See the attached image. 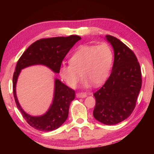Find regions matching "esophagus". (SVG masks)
Masks as SVG:
<instances>
[{"mask_svg": "<svg viewBox=\"0 0 154 154\" xmlns=\"http://www.w3.org/2000/svg\"><path fill=\"white\" fill-rule=\"evenodd\" d=\"M76 96L78 98H85L87 96V94L85 92H78L76 94Z\"/></svg>", "mask_w": 154, "mask_h": 154, "instance_id": "obj_1", "label": "esophagus"}]
</instances>
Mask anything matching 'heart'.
<instances>
[{
	"mask_svg": "<svg viewBox=\"0 0 154 154\" xmlns=\"http://www.w3.org/2000/svg\"><path fill=\"white\" fill-rule=\"evenodd\" d=\"M113 54L107 44L98 45H82L72 54L70 64H62L59 74L71 88L77 86L83 76L82 84L89 87L103 84L108 79L113 64Z\"/></svg>",
	"mask_w": 154,
	"mask_h": 154,
	"instance_id": "heart-1",
	"label": "heart"
}]
</instances>
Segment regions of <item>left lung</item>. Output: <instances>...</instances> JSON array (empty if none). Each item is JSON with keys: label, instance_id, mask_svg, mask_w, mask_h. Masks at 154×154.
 Listing matches in <instances>:
<instances>
[{"label": "left lung", "instance_id": "8db88e82", "mask_svg": "<svg viewBox=\"0 0 154 154\" xmlns=\"http://www.w3.org/2000/svg\"><path fill=\"white\" fill-rule=\"evenodd\" d=\"M106 38L113 48L114 62L108 79L94 93L93 116L104 124L114 125L133 112L141 88V71L132 49L115 36L108 35Z\"/></svg>", "mask_w": 154, "mask_h": 154}]
</instances>
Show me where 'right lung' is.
Masks as SVG:
<instances>
[{"instance_id": "right-lung-1", "label": "right lung", "mask_w": 154, "mask_h": 154, "mask_svg": "<svg viewBox=\"0 0 154 154\" xmlns=\"http://www.w3.org/2000/svg\"><path fill=\"white\" fill-rule=\"evenodd\" d=\"M80 39L77 35L41 38L28 47L18 60L13 76V92L17 109L27 123L34 128L43 132L58 128L66 120L70 104L75 99V92L72 88L56 79L54 101L49 111L42 116H30L21 108L15 93V85L21 70L31 65L43 64L58 73L65 56Z\"/></svg>"}]
</instances>
